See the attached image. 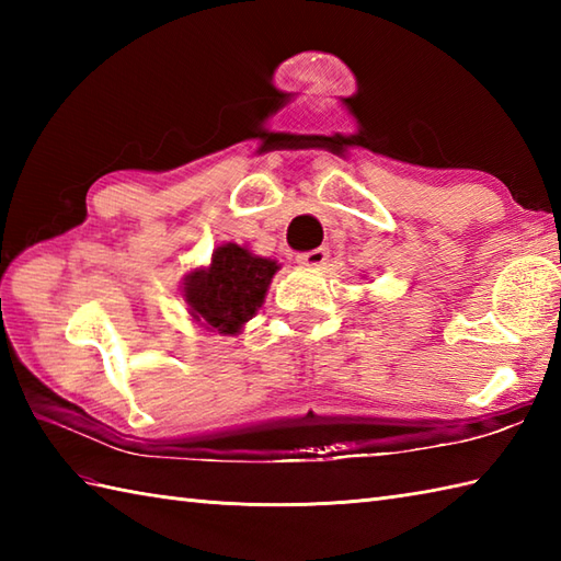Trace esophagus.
Masks as SVG:
<instances>
[{"mask_svg":"<svg viewBox=\"0 0 561 561\" xmlns=\"http://www.w3.org/2000/svg\"><path fill=\"white\" fill-rule=\"evenodd\" d=\"M328 257H330L328 248H313V250H308V253H301L296 260H299L306 267H320V265H325Z\"/></svg>","mask_w":561,"mask_h":561,"instance_id":"34e87169","label":"esophagus"}]
</instances>
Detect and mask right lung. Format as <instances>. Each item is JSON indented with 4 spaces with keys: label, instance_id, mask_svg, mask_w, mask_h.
<instances>
[{
    "label": "right lung",
    "instance_id": "obj_1",
    "mask_svg": "<svg viewBox=\"0 0 561 561\" xmlns=\"http://www.w3.org/2000/svg\"><path fill=\"white\" fill-rule=\"evenodd\" d=\"M277 262L250 255L245 248L226 243L214 250L211 265L187 274L185 301L202 323L233 335L265 301Z\"/></svg>",
    "mask_w": 561,
    "mask_h": 561
}]
</instances>
